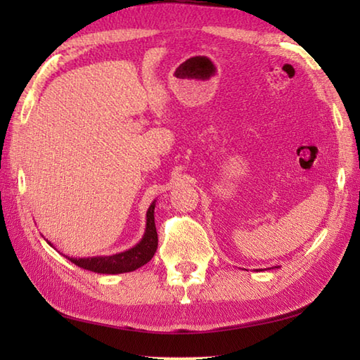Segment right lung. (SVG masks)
Instances as JSON below:
<instances>
[{"instance_id": "obj_1", "label": "right lung", "mask_w": 360, "mask_h": 360, "mask_svg": "<svg viewBox=\"0 0 360 360\" xmlns=\"http://www.w3.org/2000/svg\"><path fill=\"white\" fill-rule=\"evenodd\" d=\"M155 207H156V201H153L147 210L145 233L142 236V240L131 249H128L125 252H119V254H114V255H106V257H88V258L66 257V258L75 266L82 267V269L93 271L97 274H124V272H131V271L139 269L141 266L147 264L150 262L158 249Z\"/></svg>"}]
</instances>
